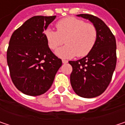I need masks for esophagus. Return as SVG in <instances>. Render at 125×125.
<instances>
[{
    "label": "esophagus",
    "mask_w": 125,
    "mask_h": 125,
    "mask_svg": "<svg viewBox=\"0 0 125 125\" xmlns=\"http://www.w3.org/2000/svg\"><path fill=\"white\" fill-rule=\"evenodd\" d=\"M67 62H68V61H67V60H64V59H63L62 60L63 63H66Z\"/></svg>",
    "instance_id": "obj_1"
}]
</instances>
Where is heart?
I'll return each instance as SVG.
<instances>
[{
    "instance_id": "b5f03b06",
    "label": "heart",
    "mask_w": 125,
    "mask_h": 125,
    "mask_svg": "<svg viewBox=\"0 0 125 125\" xmlns=\"http://www.w3.org/2000/svg\"><path fill=\"white\" fill-rule=\"evenodd\" d=\"M57 31L47 29L44 35L50 49L55 50L66 42V45L58 49L56 54L65 59L87 56L94 48L97 40V30L94 24L69 16L59 21Z\"/></svg>"
}]
</instances>
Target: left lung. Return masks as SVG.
Here are the masks:
<instances>
[{
    "mask_svg": "<svg viewBox=\"0 0 125 125\" xmlns=\"http://www.w3.org/2000/svg\"><path fill=\"white\" fill-rule=\"evenodd\" d=\"M90 21L97 30V40L93 50L84 58L69 61L72 66L70 83L80 97L91 98L101 95L109 86L116 63V39L110 29L99 18L78 14Z\"/></svg>",
    "mask_w": 125,
    "mask_h": 125,
    "instance_id": "left-lung-1",
    "label": "left lung"
}]
</instances>
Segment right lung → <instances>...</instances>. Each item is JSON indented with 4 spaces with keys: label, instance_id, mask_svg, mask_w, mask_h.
<instances>
[{
    "label": "right lung",
    "instance_id": "obj_1",
    "mask_svg": "<svg viewBox=\"0 0 125 125\" xmlns=\"http://www.w3.org/2000/svg\"><path fill=\"white\" fill-rule=\"evenodd\" d=\"M56 16H35L13 32L7 50V63L16 87L24 94L36 96L51 87L62 65L49 48L44 30Z\"/></svg>",
    "mask_w": 125,
    "mask_h": 125
}]
</instances>
